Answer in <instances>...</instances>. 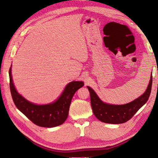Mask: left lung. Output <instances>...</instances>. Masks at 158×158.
I'll use <instances>...</instances> for the list:
<instances>
[{"label": "left lung", "mask_w": 158, "mask_h": 158, "mask_svg": "<svg viewBox=\"0 0 158 158\" xmlns=\"http://www.w3.org/2000/svg\"><path fill=\"white\" fill-rule=\"evenodd\" d=\"M152 84V74L145 92L132 102L123 105L103 102L92 88L87 86L94 115L100 121L109 124H121L128 121L147 102L151 93Z\"/></svg>", "instance_id": "8db88e82"}]
</instances>
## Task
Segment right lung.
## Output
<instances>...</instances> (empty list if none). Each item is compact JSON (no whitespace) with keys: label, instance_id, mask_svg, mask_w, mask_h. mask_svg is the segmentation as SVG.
Segmentation results:
<instances>
[{"label":"right lung","instance_id":"add662e5","mask_svg":"<svg viewBox=\"0 0 158 158\" xmlns=\"http://www.w3.org/2000/svg\"><path fill=\"white\" fill-rule=\"evenodd\" d=\"M9 78L12 97L16 107L35 125L46 128L59 126L66 120L74 94L84 85L82 81H72L54 102L39 105L28 101L18 93L13 82L12 65L9 70Z\"/></svg>","mask_w":158,"mask_h":158}]
</instances>
